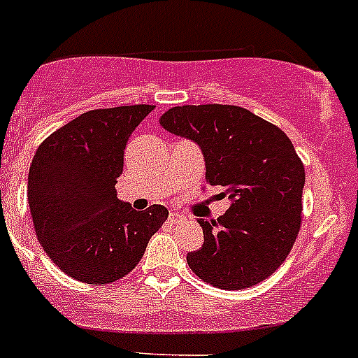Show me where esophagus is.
Instances as JSON below:
<instances>
[{
  "mask_svg": "<svg viewBox=\"0 0 358 358\" xmlns=\"http://www.w3.org/2000/svg\"><path fill=\"white\" fill-rule=\"evenodd\" d=\"M182 220H185V215H181V213H170V217H169L170 224H179V222H182Z\"/></svg>",
  "mask_w": 358,
  "mask_h": 358,
  "instance_id": "34e87169",
  "label": "esophagus"
}]
</instances>
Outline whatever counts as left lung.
Listing matches in <instances>:
<instances>
[{
    "label": "left lung",
    "mask_w": 358,
    "mask_h": 358,
    "mask_svg": "<svg viewBox=\"0 0 358 358\" xmlns=\"http://www.w3.org/2000/svg\"><path fill=\"white\" fill-rule=\"evenodd\" d=\"M161 127L192 140L206 163V181L224 186L229 210L197 218L204 243L186 255L210 285L249 289L289 256L301 226L305 169L281 129L236 106H182L164 110Z\"/></svg>",
    "instance_id": "obj_1"
}]
</instances>
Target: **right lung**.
Segmentation results:
<instances>
[{
	"label": "right lung",
	"mask_w": 358,
	"mask_h": 358,
	"mask_svg": "<svg viewBox=\"0 0 358 358\" xmlns=\"http://www.w3.org/2000/svg\"><path fill=\"white\" fill-rule=\"evenodd\" d=\"M152 109L141 103L87 110L46 138L34 156L28 204L37 238L75 280L106 285L129 274L169 218L161 204L136 211L115 189L129 138Z\"/></svg>",
	"instance_id": "obj_1"
}]
</instances>
